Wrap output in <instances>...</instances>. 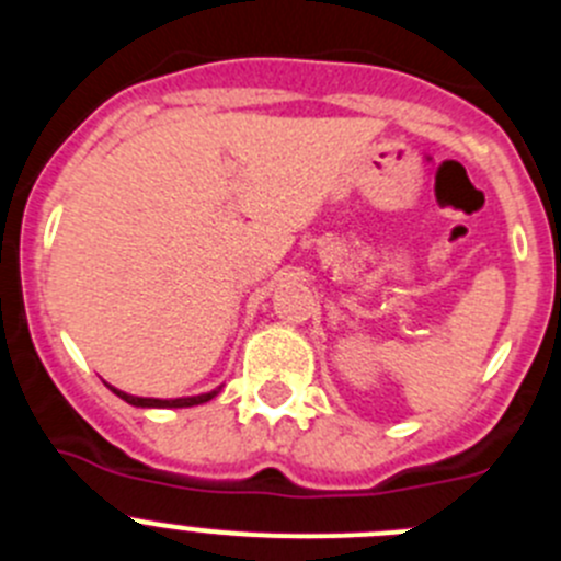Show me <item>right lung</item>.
I'll return each instance as SVG.
<instances>
[{"instance_id": "1", "label": "right lung", "mask_w": 561, "mask_h": 561, "mask_svg": "<svg viewBox=\"0 0 561 561\" xmlns=\"http://www.w3.org/2000/svg\"><path fill=\"white\" fill-rule=\"evenodd\" d=\"M219 390L221 388L210 390V393H202V396H187V399H142V396H128L117 388H112V393H117L123 401L134 404V408H193V404H205V401H210L213 396L219 393Z\"/></svg>"}]
</instances>
